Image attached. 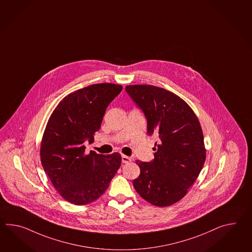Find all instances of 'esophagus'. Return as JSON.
<instances>
[{
  "instance_id": "1",
  "label": "esophagus",
  "mask_w": 252,
  "mask_h": 252,
  "mask_svg": "<svg viewBox=\"0 0 252 252\" xmlns=\"http://www.w3.org/2000/svg\"><path fill=\"white\" fill-rule=\"evenodd\" d=\"M131 161H132L131 158H129L127 156H125V155L122 156V162H123L124 164H126V163H129Z\"/></svg>"
}]
</instances>
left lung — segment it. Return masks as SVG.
Returning a JSON list of instances; mask_svg holds the SVG:
<instances>
[{
  "instance_id": "left-lung-1",
  "label": "left lung",
  "mask_w": 252,
  "mask_h": 252,
  "mask_svg": "<svg viewBox=\"0 0 252 252\" xmlns=\"http://www.w3.org/2000/svg\"><path fill=\"white\" fill-rule=\"evenodd\" d=\"M148 120V134L159 137L152 162L136 160V192L148 202L168 207L183 198L206 160L200 123L190 106L174 93L151 85L126 86Z\"/></svg>"
}]
</instances>
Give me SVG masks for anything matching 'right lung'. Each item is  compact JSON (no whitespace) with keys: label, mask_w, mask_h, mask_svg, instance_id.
<instances>
[{"label":"right lung","mask_w":252,"mask_h":252,"mask_svg":"<svg viewBox=\"0 0 252 252\" xmlns=\"http://www.w3.org/2000/svg\"><path fill=\"white\" fill-rule=\"evenodd\" d=\"M122 88L111 83L84 87L62 99L50 116L41 142V162L68 202L83 206L96 200L120 167V154H86L84 144L94 141L106 107Z\"/></svg>","instance_id":"1"}]
</instances>
